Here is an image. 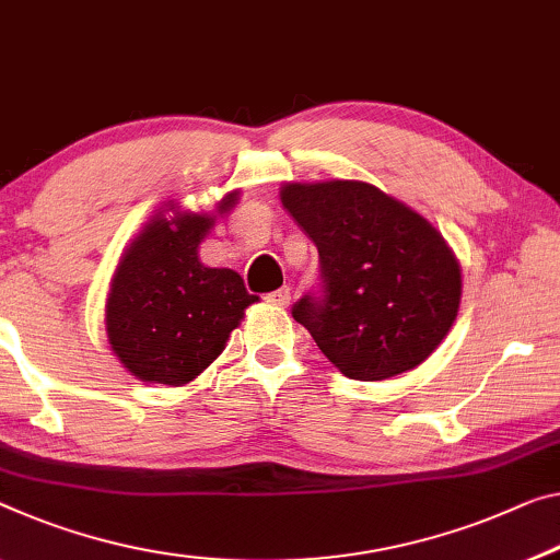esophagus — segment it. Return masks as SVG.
Segmentation results:
<instances>
[{
	"label": "esophagus",
	"mask_w": 560,
	"mask_h": 560,
	"mask_svg": "<svg viewBox=\"0 0 560 560\" xmlns=\"http://www.w3.org/2000/svg\"><path fill=\"white\" fill-rule=\"evenodd\" d=\"M268 303H272V305H280V307H285V305L290 303V288H280V290L270 292V295H268Z\"/></svg>",
	"instance_id": "1"
}]
</instances>
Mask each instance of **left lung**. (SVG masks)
Listing matches in <instances>:
<instances>
[{"label": "left lung", "mask_w": 560, "mask_h": 560, "mask_svg": "<svg viewBox=\"0 0 560 560\" xmlns=\"http://www.w3.org/2000/svg\"><path fill=\"white\" fill-rule=\"evenodd\" d=\"M280 200L320 255V292L292 317L323 355L370 383L423 363L460 305V265L441 232L358 179L288 183Z\"/></svg>", "instance_id": "obj_1"}]
</instances>
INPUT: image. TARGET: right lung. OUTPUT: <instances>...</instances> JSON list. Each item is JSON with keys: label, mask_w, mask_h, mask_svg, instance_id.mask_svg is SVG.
<instances>
[{"label": "right lung", "mask_w": 560, "mask_h": 560, "mask_svg": "<svg viewBox=\"0 0 560 560\" xmlns=\"http://www.w3.org/2000/svg\"><path fill=\"white\" fill-rule=\"evenodd\" d=\"M237 200L230 192L218 212ZM212 214H158L127 247L112 278L105 325L115 355L144 383L185 385L225 350L230 332L257 298L228 268L197 257Z\"/></svg>", "instance_id": "obj_1"}]
</instances>
